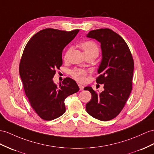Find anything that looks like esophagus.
Listing matches in <instances>:
<instances>
[{
    "instance_id": "1",
    "label": "esophagus",
    "mask_w": 154,
    "mask_h": 154,
    "mask_svg": "<svg viewBox=\"0 0 154 154\" xmlns=\"http://www.w3.org/2000/svg\"><path fill=\"white\" fill-rule=\"evenodd\" d=\"M79 85V89H80V90H83L84 89V86H82V85Z\"/></svg>"
}]
</instances>
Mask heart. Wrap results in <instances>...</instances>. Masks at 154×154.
I'll list each match as a JSON object with an SVG mask.
<instances>
[{
    "label": "heart",
    "instance_id": "obj_1",
    "mask_svg": "<svg viewBox=\"0 0 154 154\" xmlns=\"http://www.w3.org/2000/svg\"><path fill=\"white\" fill-rule=\"evenodd\" d=\"M81 48L83 51V52L86 57L90 56V55H94V56L97 57L99 54V47L95 42L92 41H86L82 42L80 44ZM72 50V48H69L65 54V58H67L68 54ZM72 77L79 82H84L86 79V76L87 72L85 70L82 69H75L71 72Z\"/></svg>",
    "mask_w": 154,
    "mask_h": 154
}]
</instances>
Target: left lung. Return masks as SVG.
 Wrapping results in <instances>:
<instances>
[{
	"label": "left lung",
	"instance_id": "1",
	"mask_svg": "<svg viewBox=\"0 0 154 154\" xmlns=\"http://www.w3.org/2000/svg\"><path fill=\"white\" fill-rule=\"evenodd\" d=\"M86 37L101 43L102 59L96 82L103 84L104 90L97 93L91 86H86L84 90L92 94L86 110L96 119L108 121L121 112L131 92L133 59L124 39L111 29L91 30Z\"/></svg>",
	"mask_w": 154,
	"mask_h": 154
}]
</instances>
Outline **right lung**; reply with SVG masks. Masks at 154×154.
Instances as JSON below:
<instances>
[{"label": "right lung", "mask_w": 154, "mask_h": 154, "mask_svg": "<svg viewBox=\"0 0 154 154\" xmlns=\"http://www.w3.org/2000/svg\"><path fill=\"white\" fill-rule=\"evenodd\" d=\"M79 31L42 30L31 38L23 51L19 75L30 105L43 120H52L62 116L66 111V98L79 90L69 77L59 86L53 80L55 69L62 64L63 49Z\"/></svg>", "instance_id": "add662e5"}]
</instances>
